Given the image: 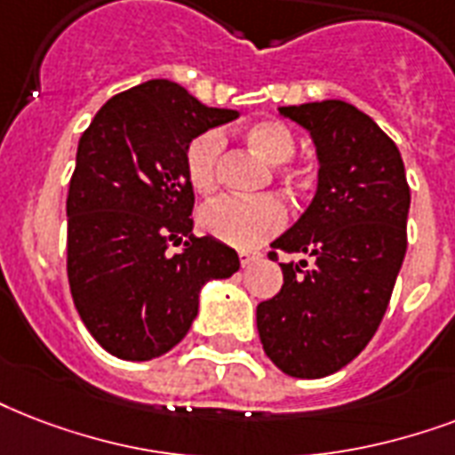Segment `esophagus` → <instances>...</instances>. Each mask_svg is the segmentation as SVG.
Masks as SVG:
<instances>
[{"label": "esophagus", "instance_id": "obj_1", "mask_svg": "<svg viewBox=\"0 0 455 455\" xmlns=\"http://www.w3.org/2000/svg\"><path fill=\"white\" fill-rule=\"evenodd\" d=\"M238 259H241V267H248V265H251V262L259 259V252H255V251H241V252H238Z\"/></svg>", "mask_w": 455, "mask_h": 455}]
</instances>
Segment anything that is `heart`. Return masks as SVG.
I'll list each match as a JSON object with an SVG mask.
<instances>
[{
	"label": "heart",
	"instance_id": "b5f03b06",
	"mask_svg": "<svg viewBox=\"0 0 455 455\" xmlns=\"http://www.w3.org/2000/svg\"><path fill=\"white\" fill-rule=\"evenodd\" d=\"M245 143L269 164H286L296 152V135L286 124L265 119L245 131ZM224 135L204 131L186 148V179L197 193L217 186ZM286 204L274 196L220 197L200 210V228L234 248H258L286 224Z\"/></svg>",
	"mask_w": 455,
	"mask_h": 455
}]
</instances>
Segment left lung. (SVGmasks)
Here are the masks:
<instances>
[{
  "label": "left lung",
  "instance_id": "8db88e82",
  "mask_svg": "<svg viewBox=\"0 0 455 455\" xmlns=\"http://www.w3.org/2000/svg\"><path fill=\"white\" fill-rule=\"evenodd\" d=\"M279 114L310 133L320 172L307 210L272 243L311 262H282L283 286L258 305V331L282 372L320 379L379 327L408 248L411 188L396 143L358 107L324 100Z\"/></svg>",
  "mask_w": 455,
  "mask_h": 455
}]
</instances>
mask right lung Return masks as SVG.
I'll list each match as a JSON object with an SVG mask.
<instances>
[{"mask_svg": "<svg viewBox=\"0 0 455 455\" xmlns=\"http://www.w3.org/2000/svg\"><path fill=\"white\" fill-rule=\"evenodd\" d=\"M235 116L155 78L114 95L78 140L66 197L68 286L83 324L116 358L172 351L197 317L204 283L241 267L227 243L193 235L186 179L190 140ZM172 242L184 251L169 256Z\"/></svg>", "mask_w": 455, "mask_h": 455, "instance_id": "add662e5", "label": "right lung"}]
</instances>
